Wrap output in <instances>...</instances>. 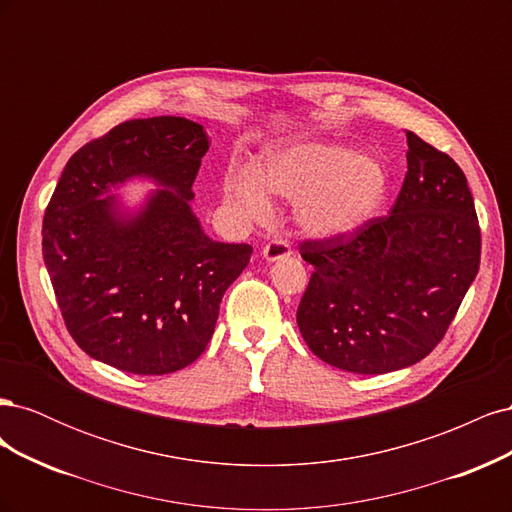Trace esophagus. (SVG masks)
<instances>
[{
    "mask_svg": "<svg viewBox=\"0 0 512 512\" xmlns=\"http://www.w3.org/2000/svg\"><path fill=\"white\" fill-rule=\"evenodd\" d=\"M292 252H290V245L288 241L284 239H273L267 243L265 250H262V256H265L267 262H275V260H282V258H288Z\"/></svg>",
    "mask_w": 512,
    "mask_h": 512,
    "instance_id": "34e87169",
    "label": "esophagus"
}]
</instances>
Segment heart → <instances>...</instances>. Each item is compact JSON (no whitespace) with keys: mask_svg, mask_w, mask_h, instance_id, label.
Wrapping results in <instances>:
<instances>
[{"mask_svg":"<svg viewBox=\"0 0 512 512\" xmlns=\"http://www.w3.org/2000/svg\"><path fill=\"white\" fill-rule=\"evenodd\" d=\"M386 166L339 143H294L269 151L256 166L230 170L228 203L252 222L271 215V196L294 200V222L314 239H342L365 228L389 194Z\"/></svg>","mask_w":512,"mask_h":512,"instance_id":"heart-1","label":"heart"}]
</instances>
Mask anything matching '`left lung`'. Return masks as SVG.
<instances>
[{
	"instance_id": "1",
	"label": "left lung",
	"mask_w": 512,
	"mask_h": 512,
	"mask_svg": "<svg viewBox=\"0 0 512 512\" xmlns=\"http://www.w3.org/2000/svg\"><path fill=\"white\" fill-rule=\"evenodd\" d=\"M408 136V173L391 215L342 239L303 241L314 267L297 309L318 359L374 376L440 344L480 265V228L457 162Z\"/></svg>"
}]
</instances>
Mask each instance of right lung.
Here are the masks:
<instances>
[{"mask_svg": "<svg viewBox=\"0 0 512 512\" xmlns=\"http://www.w3.org/2000/svg\"><path fill=\"white\" fill-rule=\"evenodd\" d=\"M207 149L200 123L149 117L68 160L44 211L42 254L66 327L91 359L164 376L205 352L224 292L252 256L247 243L209 239L192 213ZM132 176L165 190L128 214L107 194Z\"/></svg>", "mask_w": 512, "mask_h": 512, "instance_id": "right-lung-1", "label": "right lung"}]
</instances>
